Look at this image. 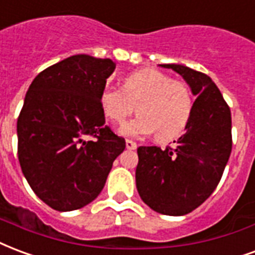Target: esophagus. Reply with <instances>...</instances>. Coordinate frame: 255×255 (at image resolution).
I'll return each instance as SVG.
<instances>
[{
  "mask_svg": "<svg viewBox=\"0 0 255 255\" xmlns=\"http://www.w3.org/2000/svg\"><path fill=\"white\" fill-rule=\"evenodd\" d=\"M126 147H127L128 150H135V148H136V143L133 142V140L127 139V140H126Z\"/></svg>",
  "mask_w": 255,
  "mask_h": 255,
  "instance_id": "1",
  "label": "esophagus"
}]
</instances>
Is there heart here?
Masks as SVG:
<instances>
[{"label":"heart","instance_id":"obj_1","mask_svg":"<svg viewBox=\"0 0 255 255\" xmlns=\"http://www.w3.org/2000/svg\"><path fill=\"white\" fill-rule=\"evenodd\" d=\"M100 103L105 116L122 126L137 108L136 119L122 128L127 136L155 132L158 140H171L185 131L193 112V97L184 81L155 69L133 71L124 78L123 88L107 86Z\"/></svg>","mask_w":255,"mask_h":255}]
</instances>
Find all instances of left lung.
<instances>
[{"label":"left lung","mask_w":255,"mask_h":255,"mask_svg":"<svg viewBox=\"0 0 255 255\" xmlns=\"http://www.w3.org/2000/svg\"><path fill=\"white\" fill-rule=\"evenodd\" d=\"M174 70L197 96L186 131L175 147L137 148L136 188L151 209L169 216L186 215L216 189L233 148L231 111L214 81L182 65Z\"/></svg>","instance_id":"1"}]
</instances>
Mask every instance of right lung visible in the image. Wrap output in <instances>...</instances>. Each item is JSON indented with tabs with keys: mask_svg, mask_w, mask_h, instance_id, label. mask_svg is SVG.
I'll return each mask as SVG.
<instances>
[{
	"mask_svg": "<svg viewBox=\"0 0 255 255\" xmlns=\"http://www.w3.org/2000/svg\"><path fill=\"white\" fill-rule=\"evenodd\" d=\"M115 69L111 59L73 55L39 73L25 94L17 119L18 161L35 195L52 209L92 203L126 148L124 137L105 126L100 103Z\"/></svg>",
	"mask_w": 255,
	"mask_h": 255,
	"instance_id": "add662e5",
	"label": "right lung"
}]
</instances>
